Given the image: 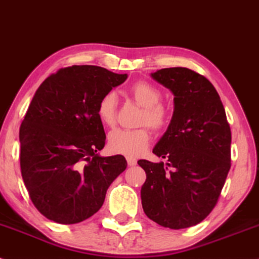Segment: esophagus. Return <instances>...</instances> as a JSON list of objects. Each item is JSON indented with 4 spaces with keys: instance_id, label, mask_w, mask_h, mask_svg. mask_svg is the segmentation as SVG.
<instances>
[{
    "instance_id": "esophagus-1",
    "label": "esophagus",
    "mask_w": 259,
    "mask_h": 259,
    "mask_svg": "<svg viewBox=\"0 0 259 259\" xmlns=\"http://www.w3.org/2000/svg\"><path fill=\"white\" fill-rule=\"evenodd\" d=\"M126 161H127V164H129V166H134V165L138 164V160H136L135 158H133V157H127Z\"/></svg>"
}]
</instances>
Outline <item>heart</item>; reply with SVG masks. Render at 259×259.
<instances>
[{
    "instance_id": "b5f03b06",
    "label": "heart",
    "mask_w": 259,
    "mask_h": 259,
    "mask_svg": "<svg viewBox=\"0 0 259 259\" xmlns=\"http://www.w3.org/2000/svg\"><path fill=\"white\" fill-rule=\"evenodd\" d=\"M129 94L143 112L140 117V125H149L154 130H161L169 123L167 108L159 104L161 93L147 82H138L129 89ZM98 117L106 126H114L117 123V95L113 92L102 96L98 106ZM152 135L148 129L114 130L108 136V147L112 152L126 157H139L148 148Z\"/></svg>"
}]
</instances>
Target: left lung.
I'll return each instance as SVG.
<instances>
[{"label": "left lung", "instance_id": "left-lung-1", "mask_svg": "<svg viewBox=\"0 0 259 259\" xmlns=\"http://www.w3.org/2000/svg\"><path fill=\"white\" fill-rule=\"evenodd\" d=\"M174 94V114L153 153L165 165L141 159V201L148 219L182 229L200 223L216 206L230 169L232 133L219 93L186 67L151 73Z\"/></svg>", "mask_w": 259, "mask_h": 259}]
</instances>
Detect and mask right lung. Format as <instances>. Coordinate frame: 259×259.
<instances>
[{"instance_id": "right-lung-1", "label": "right lung", "mask_w": 259, "mask_h": 259, "mask_svg": "<svg viewBox=\"0 0 259 259\" xmlns=\"http://www.w3.org/2000/svg\"><path fill=\"white\" fill-rule=\"evenodd\" d=\"M127 74L82 65L61 68L39 85L19 130L20 169L37 210L74 224L98 212L111 183L126 169L123 155L101 157L102 96Z\"/></svg>"}]
</instances>
